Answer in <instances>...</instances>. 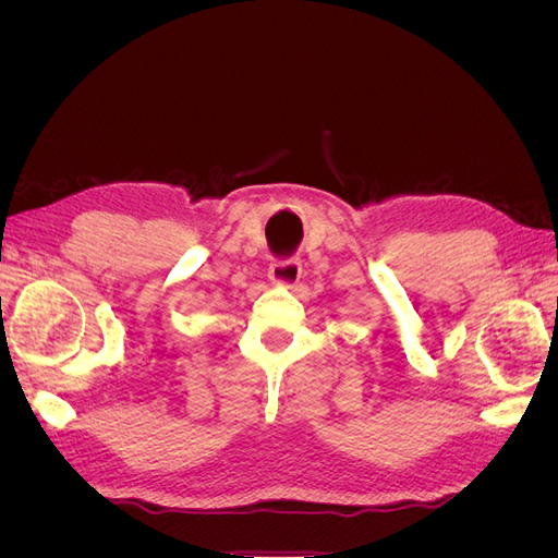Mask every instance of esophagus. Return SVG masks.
<instances>
[{"label": "esophagus", "instance_id": "obj_1", "mask_svg": "<svg viewBox=\"0 0 558 558\" xmlns=\"http://www.w3.org/2000/svg\"><path fill=\"white\" fill-rule=\"evenodd\" d=\"M300 275H302V265L298 258H283L269 265V281L279 286L298 283Z\"/></svg>", "mask_w": 558, "mask_h": 558}]
</instances>
